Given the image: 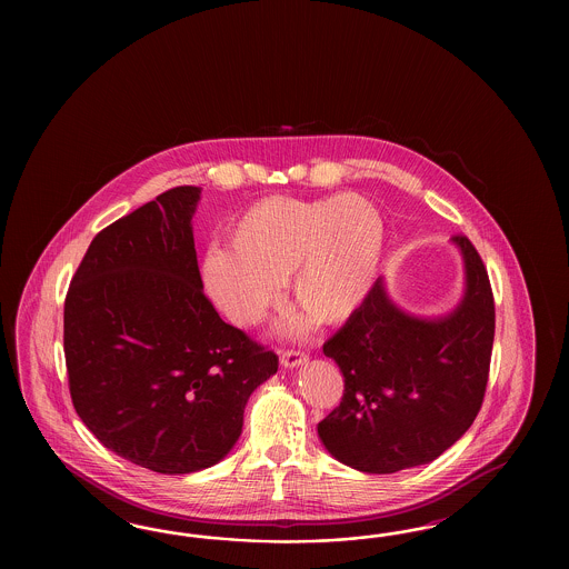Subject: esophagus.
<instances>
[{"mask_svg": "<svg viewBox=\"0 0 569 569\" xmlns=\"http://www.w3.org/2000/svg\"><path fill=\"white\" fill-rule=\"evenodd\" d=\"M307 352H302V350H296V348H288V350H281V365L283 367H298V365H302V362H307Z\"/></svg>", "mask_w": 569, "mask_h": 569, "instance_id": "obj_1", "label": "esophagus"}]
</instances>
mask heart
<instances>
[{
	"mask_svg": "<svg viewBox=\"0 0 569 569\" xmlns=\"http://www.w3.org/2000/svg\"><path fill=\"white\" fill-rule=\"evenodd\" d=\"M383 240L381 214L362 196H269L241 212L231 246L208 248L202 281L233 323L254 326L292 276L293 302L317 323H338L371 292Z\"/></svg>",
	"mask_w": 569,
	"mask_h": 569,
	"instance_id": "b5f03b06",
	"label": "heart"
}]
</instances>
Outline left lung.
Masks as SVG:
<instances>
[{
    "label": "left lung",
    "instance_id": "8db88e82",
    "mask_svg": "<svg viewBox=\"0 0 569 569\" xmlns=\"http://www.w3.org/2000/svg\"><path fill=\"white\" fill-rule=\"evenodd\" d=\"M466 293L440 319L398 309L379 277L345 328L323 345L345 376V397L317 426L331 457L365 473L430 463L480 413L495 342V296L466 236H452Z\"/></svg>",
    "mask_w": 569,
    "mask_h": 569
}]
</instances>
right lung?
<instances>
[{"label":"right lung","mask_w":569,"mask_h":569,"mask_svg":"<svg viewBox=\"0 0 569 569\" xmlns=\"http://www.w3.org/2000/svg\"><path fill=\"white\" fill-rule=\"evenodd\" d=\"M200 188L156 196L102 229L64 300L77 415L122 459L158 473L214 466L233 448L273 350L224 323L202 290L191 217Z\"/></svg>","instance_id":"obj_1"}]
</instances>
